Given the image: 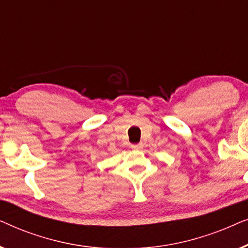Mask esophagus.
I'll return each instance as SVG.
<instances>
[{
    "label": "esophagus",
    "instance_id": "obj_1",
    "mask_svg": "<svg viewBox=\"0 0 248 248\" xmlns=\"http://www.w3.org/2000/svg\"><path fill=\"white\" fill-rule=\"evenodd\" d=\"M131 148L133 149V150H141L142 148H143V143H138V144H132Z\"/></svg>",
    "mask_w": 248,
    "mask_h": 248
}]
</instances>
